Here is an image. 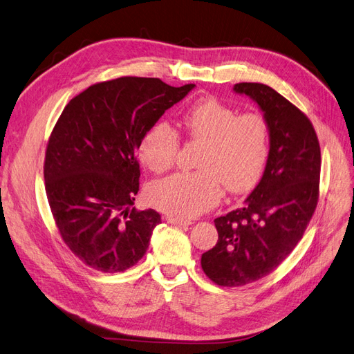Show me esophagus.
Here are the masks:
<instances>
[{
  "label": "esophagus",
  "instance_id": "1",
  "mask_svg": "<svg viewBox=\"0 0 354 354\" xmlns=\"http://www.w3.org/2000/svg\"><path fill=\"white\" fill-rule=\"evenodd\" d=\"M166 221L167 223H172V225H191L189 221H184V219H179V218H175V216H166Z\"/></svg>",
  "mask_w": 354,
  "mask_h": 354
}]
</instances>
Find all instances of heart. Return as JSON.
<instances>
[{"label":"heart","instance_id":"heart-1","mask_svg":"<svg viewBox=\"0 0 354 354\" xmlns=\"http://www.w3.org/2000/svg\"><path fill=\"white\" fill-rule=\"evenodd\" d=\"M179 128L192 141L203 144L200 172L176 174L156 180L147 189L151 206L182 219L210 210L225 188L231 192L252 189L263 174L269 156V127L257 113L239 115L219 100L206 98L179 116ZM179 136L167 123L148 128L138 144L145 167L162 174L174 166Z\"/></svg>","mask_w":354,"mask_h":354}]
</instances>
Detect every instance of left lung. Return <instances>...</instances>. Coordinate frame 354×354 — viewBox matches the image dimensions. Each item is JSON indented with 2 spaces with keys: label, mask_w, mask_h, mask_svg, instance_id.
<instances>
[{
  "label": "left lung",
  "mask_w": 354,
  "mask_h": 354,
  "mask_svg": "<svg viewBox=\"0 0 354 354\" xmlns=\"http://www.w3.org/2000/svg\"><path fill=\"white\" fill-rule=\"evenodd\" d=\"M234 93L263 113L269 156L243 206L214 219L219 239L201 256L204 273L222 287L259 281L288 257L315 213L321 176V147L304 113L263 84H236Z\"/></svg>",
  "instance_id": "obj_1"
}]
</instances>
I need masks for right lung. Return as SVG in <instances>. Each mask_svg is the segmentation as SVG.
Segmentation results:
<instances>
[{
	"label": "right lung",
	"mask_w": 354,
	"mask_h": 354,
	"mask_svg": "<svg viewBox=\"0 0 354 354\" xmlns=\"http://www.w3.org/2000/svg\"><path fill=\"white\" fill-rule=\"evenodd\" d=\"M196 85L124 76L95 84L71 100L45 154V191L66 245L100 272H123L145 254L153 209H131L140 189L136 150L148 128Z\"/></svg>",
	"instance_id": "add662e5"
}]
</instances>
